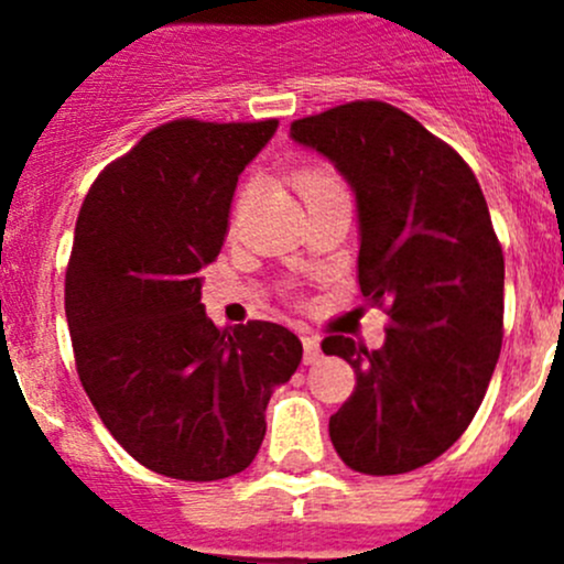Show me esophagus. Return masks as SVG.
<instances>
[{
    "mask_svg": "<svg viewBox=\"0 0 564 564\" xmlns=\"http://www.w3.org/2000/svg\"><path fill=\"white\" fill-rule=\"evenodd\" d=\"M303 360L305 366H314V362L322 357V344H318L316 335H303Z\"/></svg>",
    "mask_w": 564,
    "mask_h": 564,
    "instance_id": "34e87169",
    "label": "esophagus"
}]
</instances>
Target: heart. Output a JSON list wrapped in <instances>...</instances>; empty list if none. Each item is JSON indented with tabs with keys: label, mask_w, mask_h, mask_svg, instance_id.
<instances>
[{
	"label": "heart",
	"mask_w": 564,
	"mask_h": 564,
	"mask_svg": "<svg viewBox=\"0 0 564 564\" xmlns=\"http://www.w3.org/2000/svg\"><path fill=\"white\" fill-rule=\"evenodd\" d=\"M297 191L303 193V198H314V196H324V193H335V191H346L340 176L327 166H308L297 174ZM248 191L240 193V207L246 202Z\"/></svg>",
	"instance_id": "1"
}]
</instances>
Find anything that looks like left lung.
Listing matches in <instances>:
<instances>
[{
	"label": "left lung",
	"instance_id": "left-lung-1",
	"mask_svg": "<svg viewBox=\"0 0 564 564\" xmlns=\"http://www.w3.org/2000/svg\"><path fill=\"white\" fill-rule=\"evenodd\" d=\"M292 139L355 191L357 281L390 318L382 349L322 340L357 377L329 440L362 475L420 469L471 423L502 349L505 256L486 196L451 144L382 100L294 119Z\"/></svg>",
	"mask_w": 564,
	"mask_h": 564
}]
</instances>
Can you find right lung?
Instances as JSON below:
<instances>
[{
  "label": "right lung",
  "instance_id": "right-lung-1",
  "mask_svg": "<svg viewBox=\"0 0 564 564\" xmlns=\"http://www.w3.org/2000/svg\"><path fill=\"white\" fill-rule=\"evenodd\" d=\"M278 119H174L89 187L65 272L76 371L113 440L141 466L209 482L248 469L272 390L303 344L275 322L218 329L202 272L229 231L242 169Z\"/></svg>",
  "mask_w": 564,
  "mask_h": 564
}]
</instances>
